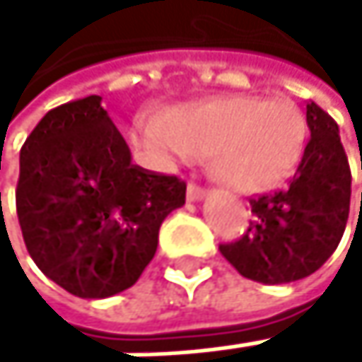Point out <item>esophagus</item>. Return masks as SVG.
I'll return each instance as SVG.
<instances>
[{"label": "esophagus", "instance_id": "1", "mask_svg": "<svg viewBox=\"0 0 362 362\" xmlns=\"http://www.w3.org/2000/svg\"><path fill=\"white\" fill-rule=\"evenodd\" d=\"M208 195V191L204 189V187H199V185H195V182H191L189 185V189H187V197L191 199V202H197V199H204Z\"/></svg>", "mask_w": 362, "mask_h": 362}]
</instances>
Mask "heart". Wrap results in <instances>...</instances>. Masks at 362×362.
Masks as SVG:
<instances>
[{
  "instance_id": "heart-1",
  "label": "heart",
  "mask_w": 362,
  "mask_h": 362,
  "mask_svg": "<svg viewBox=\"0 0 362 362\" xmlns=\"http://www.w3.org/2000/svg\"><path fill=\"white\" fill-rule=\"evenodd\" d=\"M141 143L180 160L217 156L232 187L258 193L284 182L300 165L306 119L286 97H217L177 106L163 121L149 119Z\"/></svg>"
}]
</instances>
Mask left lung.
Here are the masks:
<instances>
[{
    "instance_id": "8db88e82",
    "label": "left lung",
    "mask_w": 362,
    "mask_h": 362,
    "mask_svg": "<svg viewBox=\"0 0 362 362\" xmlns=\"http://www.w3.org/2000/svg\"><path fill=\"white\" fill-rule=\"evenodd\" d=\"M310 139L286 189L252 197L254 221L219 252L241 276L284 284L315 274L337 250L350 215L352 173L337 121L306 104Z\"/></svg>"
}]
</instances>
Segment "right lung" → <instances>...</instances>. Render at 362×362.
<instances>
[{
  "instance_id": "1",
  "label": "right lung",
  "mask_w": 362,
  "mask_h": 362,
  "mask_svg": "<svg viewBox=\"0 0 362 362\" xmlns=\"http://www.w3.org/2000/svg\"><path fill=\"white\" fill-rule=\"evenodd\" d=\"M187 182L132 165L100 95L49 110L19 156L17 215L32 260L69 293L102 300L130 288L158 247Z\"/></svg>"
}]
</instances>
